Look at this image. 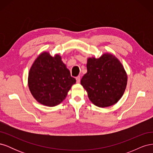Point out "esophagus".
<instances>
[{
  "label": "esophagus",
  "mask_w": 153,
  "mask_h": 153,
  "mask_svg": "<svg viewBox=\"0 0 153 153\" xmlns=\"http://www.w3.org/2000/svg\"><path fill=\"white\" fill-rule=\"evenodd\" d=\"M76 80L77 83H80V76H78L77 77H76Z\"/></svg>",
  "instance_id": "obj_1"
}]
</instances>
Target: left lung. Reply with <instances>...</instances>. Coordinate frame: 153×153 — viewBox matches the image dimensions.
I'll use <instances>...</instances> for the list:
<instances>
[{
  "label": "left lung",
  "instance_id": "8db88e82",
  "mask_svg": "<svg viewBox=\"0 0 153 153\" xmlns=\"http://www.w3.org/2000/svg\"><path fill=\"white\" fill-rule=\"evenodd\" d=\"M87 69L81 85L91 102L101 108L116 103L127 84L126 71L119 60L112 54L105 53L98 59H88Z\"/></svg>",
  "mask_w": 153,
  "mask_h": 153
}]
</instances>
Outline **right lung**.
Listing matches in <instances>:
<instances>
[{
	"mask_svg": "<svg viewBox=\"0 0 153 153\" xmlns=\"http://www.w3.org/2000/svg\"><path fill=\"white\" fill-rule=\"evenodd\" d=\"M75 78L71 76L60 55L48 52L39 55L29 71L28 84L34 98L41 104L54 106L65 99Z\"/></svg>",
	"mask_w": 153,
	"mask_h": 153,
	"instance_id": "obj_1",
	"label": "right lung"
}]
</instances>
